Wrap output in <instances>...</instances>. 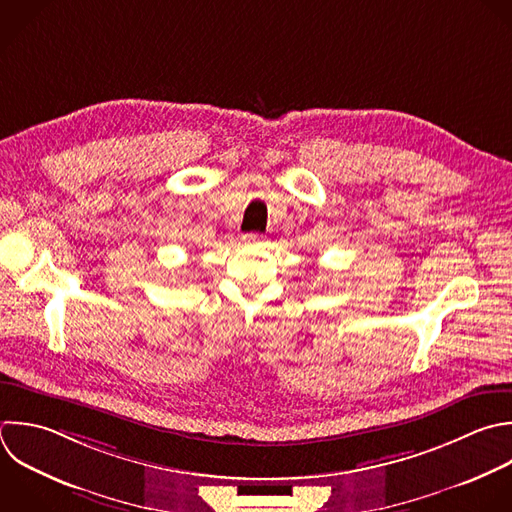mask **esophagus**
<instances>
[{"label":"esophagus","mask_w":512,"mask_h":512,"mask_svg":"<svg viewBox=\"0 0 512 512\" xmlns=\"http://www.w3.org/2000/svg\"><path fill=\"white\" fill-rule=\"evenodd\" d=\"M242 240H244V244H250V246H254V244H260V240H262V236L260 234H244L242 236Z\"/></svg>","instance_id":"1"}]
</instances>
